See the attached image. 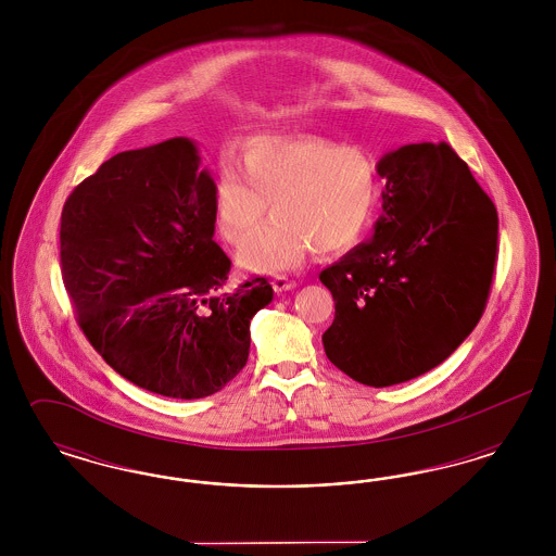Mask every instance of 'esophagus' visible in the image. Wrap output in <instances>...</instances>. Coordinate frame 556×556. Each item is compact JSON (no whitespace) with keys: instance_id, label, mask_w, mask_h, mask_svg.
<instances>
[{"instance_id":"esophagus-1","label":"esophagus","mask_w":556,"mask_h":556,"mask_svg":"<svg viewBox=\"0 0 556 556\" xmlns=\"http://www.w3.org/2000/svg\"><path fill=\"white\" fill-rule=\"evenodd\" d=\"M295 288V281L293 279H288L286 275H277V277H273V290L277 291V293H281V291H290Z\"/></svg>"}]
</instances>
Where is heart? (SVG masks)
<instances>
[{
  "mask_svg": "<svg viewBox=\"0 0 556 556\" xmlns=\"http://www.w3.org/2000/svg\"><path fill=\"white\" fill-rule=\"evenodd\" d=\"M239 168L223 162L214 177L218 233L231 245H243L266 203L276 216L239 254L250 270H286L311 250L344 252L369 227L379 170L375 156L358 143L320 135H261L245 141Z\"/></svg>",
  "mask_w": 556,
  "mask_h": 556,
  "instance_id": "b5f03b06",
  "label": "heart"
}]
</instances>
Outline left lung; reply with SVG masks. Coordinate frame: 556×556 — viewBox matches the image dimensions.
Returning <instances> with one entry per match:
<instances>
[{
	"label": "left lung",
	"instance_id": "1",
	"mask_svg": "<svg viewBox=\"0 0 556 556\" xmlns=\"http://www.w3.org/2000/svg\"><path fill=\"white\" fill-rule=\"evenodd\" d=\"M386 189L372 238L320 273L336 300L327 358L388 388L444 363L485 311L498 214L448 143H408L377 162Z\"/></svg>",
	"mask_w": 556,
	"mask_h": 556
}]
</instances>
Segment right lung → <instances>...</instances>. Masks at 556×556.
<instances>
[{
	"mask_svg": "<svg viewBox=\"0 0 556 556\" xmlns=\"http://www.w3.org/2000/svg\"><path fill=\"white\" fill-rule=\"evenodd\" d=\"M214 181L173 137L106 160L68 195L60 263L83 333L112 369L160 396H211L250 354L265 277L227 288L214 241Z\"/></svg>",
	"mask_w": 556,
	"mask_h": 556,
	"instance_id": "1",
	"label": "right lung"
}]
</instances>
